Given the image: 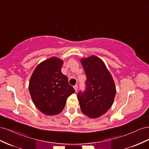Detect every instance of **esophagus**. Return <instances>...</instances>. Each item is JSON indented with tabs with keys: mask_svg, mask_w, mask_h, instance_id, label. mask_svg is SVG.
<instances>
[{
	"mask_svg": "<svg viewBox=\"0 0 149 149\" xmlns=\"http://www.w3.org/2000/svg\"><path fill=\"white\" fill-rule=\"evenodd\" d=\"M73 88H74V90H75V91H77V89H78V85L76 84L75 86H74Z\"/></svg>",
	"mask_w": 149,
	"mask_h": 149,
	"instance_id": "obj_1",
	"label": "esophagus"
}]
</instances>
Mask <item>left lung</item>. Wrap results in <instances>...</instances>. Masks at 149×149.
<instances>
[{
    "mask_svg": "<svg viewBox=\"0 0 149 149\" xmlns=\"http://www.w3.org/2000/svg\"><path fill=\"white\" fill-rule=\"evenodd\" d=\"M86 75V88L78 94L81 111L90 118L104 114L113 104L116 88L113 78L104 61L92 55L80 60Z\"/></svg>",
    "mask_w": 149,
    "mask_h": 149,
    "instance_id": "obj_1",
    "label": "left lung"
}]
</instances>
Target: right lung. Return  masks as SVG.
Returning a JSON list of instances; mask_svg holds the SVG:
<instances>
[{"mask_svg": "<svg viewBox=\"0 0 149 149\" xmlns=\"http://www.w3.org/2000/svg\"><path fill=\"white\" fill-rule=\"evenodd\" d=\"M63 60L53 56L40 63L31 74L29 89L31 100L42 113L60 114L67 98L75 92L68 78L61 73Z\"/></svg>", "mask_w": 149, "mask_h": 149, "instance_id": "right-lung-1", "label": "right lung"}]
</instances>
